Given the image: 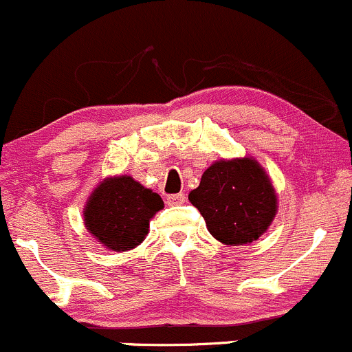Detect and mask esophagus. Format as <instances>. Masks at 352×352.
<instances>
[{
  "label": "esophagus",
  "mask_w": 352,
  "mask_h": 352,
  "mask_svg": "<svg viewBox=\"0 0 352 352\" xmlns=\"http://www.w3.org/2000/svg\"><path fill=\"white\" fill-rule=\"evenodd\" d=\"M186 197L183 193H177V195H169L168 197V205H183Z\"/></svg>",
  "instance_id": "34e87169"
}]
</instances>
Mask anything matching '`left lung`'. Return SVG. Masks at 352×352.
Instances as JSON below:
<instances>
[{"mask_svg": "<svg viewBox=\"0 0 352 352\" xmlns=\"http://www.w3.org/2000/svg\"><path fill=\"white\" fill-rule=\"evenodd\" d=\"M206 229L226 245L257 241L278 213V193L266 169L251 155L215 161L188 195Z\"/></svg>", "mask_w": 352, "mask_h": 352, "instance_id": "8db88e82", "label": "left lung"}]
</instances>
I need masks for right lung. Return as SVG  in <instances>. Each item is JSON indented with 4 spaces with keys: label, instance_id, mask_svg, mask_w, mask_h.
Here are the masks:
<instances>
[{
    "label": "right lung",
    "instance_id": "1",
    "mask_svg": "<svg viewBox=\"0 0 352 352\" xmlns=\"http://www.w3.org/2000/svg\"><path fill=\"white\" fill-rule=\"evenodd\" d=\"M162 208V198L132 176H108L86 200L82 219L103 248L125 252L142 244L151 219Z\"/></svg>",
    "mask_w": 352,
    "mask_h": 352
}]
</instances>
